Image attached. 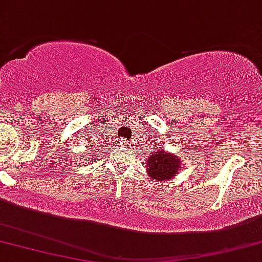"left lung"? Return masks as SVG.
<instances>
[{"instance_id":"obj_1","label":"left lung","mask_w":262,"mask_h":262,"mask_svg":"<svg viewBox=\"0 0 262 262\" xmlns=\"http://www.w3.org/2000/svg\"><path fill=\"white\" fill-rule=\"evenodd\" d=\"M145 164L148 177L157 181L170 180L183 168L180 157L177 154L165 151L164 147L152 152Z\"/></svg>"}]
</instances>
